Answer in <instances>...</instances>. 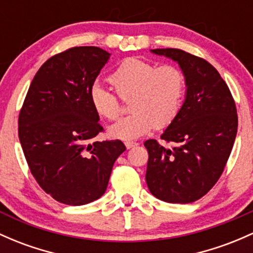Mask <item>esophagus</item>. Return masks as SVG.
<instances>
[{"label":"esophagus","mask_w":253,"mask_h":253,"mask_svg":"<svg viewBox=\"0 0 253 253\" xmlns=\"http://www.w3.org/2000/svg\"><path fill=\"white\" fill-rule=\"evenodd\" d=\"M125 145H126L127 149H132V148H134V146H137L138 143H135V141H126V143H125Z\"/></svg>","instance_id":"34e87169"}]
</instances>
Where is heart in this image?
Here are the masks:
<instances>
[{
  "label": "heart",
  "mask_w": 253,
  "mask_h": 253,
  "mask_svg": "<svg viewBox=\"0 0 253 253\" xmlns=\"http://www.w3.org/2000/svg\"><path fill=\"white\" fill-rule=\"evenodd\" d=\"M116 92L129 98L132 113L110 127V134L129 140L154 128L169 126L181 110L186 93L184 72L173 65L157 66L140 59H127L109 78ZM90 99L98 115L115 120L121 114L118 96L96 83L90 90Z\"/></svg>",
  "instance_id": "heart-1"
}]
</instances>
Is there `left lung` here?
Wrapping results in <instances>:
<instances>
[{"label": "left lung", "instance_id": "1", "mask_svg": "<svg viewBox=\"0 0 253 253\" xmlns=\"http://www.w3.org/2000/svg\"><path fill=\"white\" fill-rule=\"evenodd\" d=\"M179 63L186 78V97L176 119L161 139L144 143L149 154L146 184L167 203H192L220 179L238 131L235 102L226 82L208 61L181 49H154Z\"/></svg>", "mask_w": 253, "mask_h": 253}]
</instances>
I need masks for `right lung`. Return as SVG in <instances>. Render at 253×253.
<instances>
[{
    "label": "right lung",
    "instance_id": "add662e5",
    "mask_svg": "<svg viewBox=\"0 0 253 253\" xmlns=\"http://www.w3.org/2000/svg\"><path fill=\"white\" fill-rule=\"evenodd\" d=\"M110 54L97 46H74L38 69L19 114V139L38 185L55 201L84 205L107 190L121 140L95 141L103 127L90 90Z\"/></svg>",
    "mask_w": 253,
    "mask_h": 253
}]
</instances>
